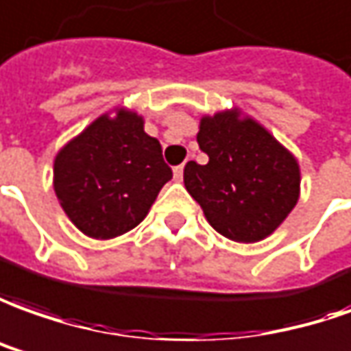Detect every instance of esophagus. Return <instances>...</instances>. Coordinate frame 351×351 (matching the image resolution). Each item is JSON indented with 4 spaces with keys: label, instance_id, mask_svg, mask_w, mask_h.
<instances>
[{
    "label": "esophagus",
    "instance_id": "1",
    "mask_svg": "<svg viewBox=\"0 0 351 351\" xmlns=\"http://www.w3.org/2000/svg\"><path fill=\"white\" fill-rule=\"evenodd\" d=\"M183 168H185L183 164H180V166H176V168H173V180L181 181V178H183Z\"/></svg>",
    "mask_w": 351,
    "mask_h": 351
}]
</instances>
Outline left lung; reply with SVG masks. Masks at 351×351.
<instances>
[{
	"label": "left lung",
	"mask_w": 351,
	"mask_h": 351,
	"mask_svg": "<svg viewBox=\"0 0 351 351\" xmlns=\"http://www.w3.org/2000/svg\"><path fill=\"white\" fill-rule=\"evenodd\" d=\"M208 164H185V189L208 223L235 243H258L287 219L300 197V166L262 124L239 108L200 118Z\"/></svg>",
	"instance_id": "obj_1"
}]
</instances>
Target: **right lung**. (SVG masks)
Listing matches in <instances>:
<instances>
[{"mask_svg": "<svg viewBox=\"0 0 351 351\" xmlns=\"http://www.w3.org/2000/svg\"><path fill=\"white\" fill-rule=\"evenodd\" d=\"M143 124V116L116 108L57 152L55 195L84 235L106 241L128 233L171 180L158 139L145 134Z\"/></svg>", "mask_w": 351, "mask_h": 351, "instance_id": "add662e5", "label": "right lung"}]
</instances>
